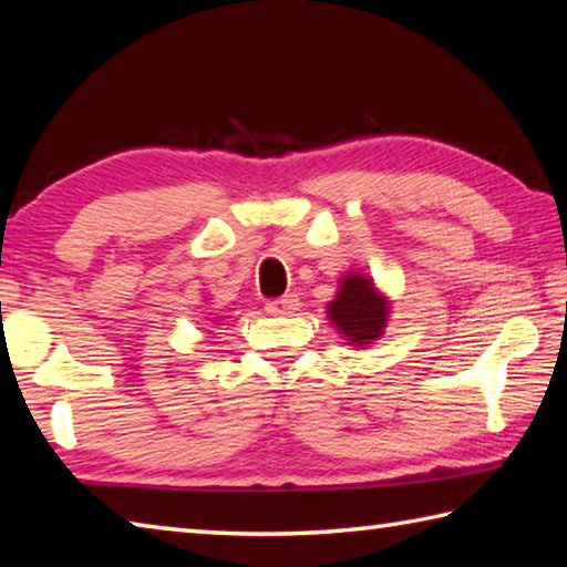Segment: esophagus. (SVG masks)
Wrapping results in <instances>:
<instances>
[{
	"label": "esophagus",
	"instance_id": "obj_1",
	"mask_svg": "<svg viewBox=\"0 0 567 567\" xmlns=\"http://www.w3.org/2000/svg\"><path fill=\"white\" fill-rule=\"evenodd\" d=\"M297 307H300V300H297V295L290 292L285 297H277V300H270L265 305V310L275 315V317H282V315H292Z\"/></svg>",
	"mask_w": 567,
	"mask_h": 567
}]
</instances>
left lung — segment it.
<instances>
[{"label": "left lung", "mask_w": 567, "mask_h": 567, "mask_svg": "<svg viewBox=\"0 0 567 567\" xmlns=\"http://www.w3.org/2000/svg\"><path fill=\"white\" fill-rule=\"evenodd\" d=\"M327 312L349 342L364 347L382 334L389 305L364 275H347Z\"/></svg>", "instance_id": "left-lung-1"}]
</instances>
